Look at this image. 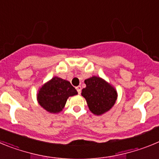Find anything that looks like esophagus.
<instances>
[{
	"label": "esophagus",
	"mask_w": 159,
	"mask_h": 159,
	"mask_svg": "<svg viewBox=\"0 0 159 159\" xmlns=\"http://www.w3.org/2000/svg\"><path fill=\"white\" fill-rule=\"evenodd\" d=\"M76 88L78 93L80 94L81 93V89H82V88H81V87L80 86H78V87H76V88Z\"/></svg>",
	"instance_id": "34e87169"
}]
</instances>
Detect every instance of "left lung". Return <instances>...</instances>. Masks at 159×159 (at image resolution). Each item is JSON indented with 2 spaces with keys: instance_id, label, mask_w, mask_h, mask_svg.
<instances>
[{
  "instance_id": "obj_1",
  "label": "left lung",
  "mask_w": 159,
  "mask_h": 159,
  "mask_svg": "<svg viewBox=\"0 0 159 159\" xmlns=\"http://www.w3.org/2000/svg\"><path fill=\"white\" fill-rule=\"evenodd\" d=\"M86 88L82 90L91 112L101 116L110 111L117 100V91L110 83L96 75L84 80Z\"/></svg>"
}]
</instances>
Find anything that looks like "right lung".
Listing matches in <instances>:
<instances>
[{
	"label": "right lung",
	"mask_w": 159,
	"mask_h": 159,
	"mask_svg": "<svg viewBox=\"0 0 159 159\" xmlns=\"http://www.w3.org/2000/svg\"><path fill=\"white\" fill-rule=\"evenodd\" d=\"M77 94L69 81L54 76L38 90L36 99L44 110L49 113L57 114L62 111L67 99Z\"/></svg>",
	"instance_id": "obj_1"
}]
</instances>
